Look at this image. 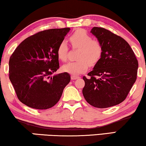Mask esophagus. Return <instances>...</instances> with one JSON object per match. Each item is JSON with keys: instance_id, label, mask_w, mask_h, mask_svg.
Here are the masks:
<instances>
[{"instance_id": "1", "label": "esophagus", "mask_w": 146, "mask_h": 146, "mask_svg": "<svg viewBox=\"0 0 146 146\" xmlns=\"http://www.w3.org/2000/svg\"><path fill=\"white\" fill-rule=\"evenodd\" d=\"M71 79H72V80H75V79H79V76H76V75H71Z\"/></svg>"}]
</instances>
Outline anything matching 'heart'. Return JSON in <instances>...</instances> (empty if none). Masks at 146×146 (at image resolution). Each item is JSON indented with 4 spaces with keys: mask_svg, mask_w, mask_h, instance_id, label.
I'll return each instance as SVG.
<instances>
[{
    "mask_svg": "<svg viewBox=\"0 0 146 146\" xmlns=\"http://www.w3.org/2000/svg\"><path fill=\"white\" fill-rule=\"evenodd\" d=\"M70 42L73 48H79L77 61H71L62 67L63 71L72 75L85 72L89 64L95 65L99 61L102 54V46L98 40L93 38L83 29H79L70 36ZM68 45L66 41L59 43L57 49L58 58L66 61L68 57Z\"/></svg>",
    "mask_w": 146,
    "mask_h": 146,
    "instance_id": "obj_1",
    "label": "heart"
}]
</instances>
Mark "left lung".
I'll use <instances>...</instances> for the list:
<instances>
[{"label": "left lung", "instance_id": "obj_1", "mask_svg": "<svg viewBox=\"0 0 146 146\" xmlns=\"http://www.w3.org/2000/svg\"><path fill=\"white\" fill-rule=\"evenodd\" d=\"M91 33L102 46V54L93 69L85 76L83 94L88 103L104 108L121 103L137 78L138 62L130 45L121 37L103 28Z\"/></svg>", "mask_w": 146, "mask_h": 146}]
</instances>
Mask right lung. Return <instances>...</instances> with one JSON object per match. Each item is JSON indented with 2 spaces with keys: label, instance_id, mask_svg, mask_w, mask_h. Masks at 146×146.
Segmentation results:
<instances>
[{
  "label": "right lung",
  "instance_id": "add662e5",
  "mask_svg": "<svg viewBox=\"0 0 146 146\" xmlns=\"http://www.w3.org/2000/svg\"><path fill=\"white\" fill-rule=\"evenodd\" d=\"M70 28L50 29L28 37L9 60V79L20 102L36 109L52 108L70 82L67 72L51 77L59 67L57 49Z\"/></svg>",
  "mask_w": 146,
  "mask_h": 146
}]
</instances>
